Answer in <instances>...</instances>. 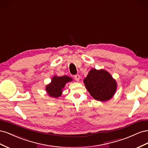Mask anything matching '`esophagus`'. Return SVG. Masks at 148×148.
Instances as JSON below:
<instances>
[{
    "mask_svg": "<svg viewBox=\"0 0 148 148\" xmlns=\"http://www.w3.org/2000/svg\"><path fill=\"white\" fill-rule=\"evenodd\" d=\"M74 77H75V79L76 81H77V82H79V81L80 77H79V75H75Z\"/></svg>",
    "mask_w": 148,
    "mask_h": 148,
    "instance_id": "obj_1",
    "label": "esophagus"
}]
</instances>
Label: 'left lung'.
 Listing matches in <instances>:
<instances>
[{"mask_svg": "<svg viewBox=\"0 0 148 148\" xmlns=\"http://www.w3.org/2000/svg\"><path fill=\"white\" fill-rule=\"evenodd\" d=\"M83 82L89 94L97 101H109L117 89L115 80L108 71L103 69H91Z\"/></svg>", "mask_w": 148, "mask_h": 148, "instance_id": "left-lung-1", "label": "left lung"}]
</instances>
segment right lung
<instances>
[{
    "label": "right lung",
    "instance_id": "right-lung-1",
    "mask_svg": "<svg viewBox=\"0 0 148 148\" xmlns=\"http://www.w3.org/2000/svg\"><path fill=\"white\" fill-rule=\"evenodd\" d=\"M72 81V78L68 76L57 77L54 76L51 80V83L46 87V91L50 97L57 98L61 96L62 89L66 83Z\"/></svg>",
    "mask_w": 148,
    "mask_h": 148
}]
</instances>
